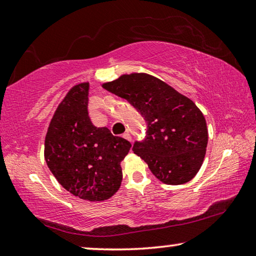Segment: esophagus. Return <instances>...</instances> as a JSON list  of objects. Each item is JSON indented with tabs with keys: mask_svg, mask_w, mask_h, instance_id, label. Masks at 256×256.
Masks as SVG:
<instances>
[{
	"mask_svg": "<svg viewBox=\"0 0 256 256\" xmlns=\"http://www.w3.org/2000/svg\"><path fill=\"white\" fill-rule=\"evenodd\" d=\"M123 136H124L125 139H126V140H128V141H132V136H131V134H130L128 132H125L124 134H123Z\"/></svg>",
	"mask_w": 256,
	"mask_h": 256,
	"instance_id": "34e87169",
	"label": "esophagus"
}]
</instances>
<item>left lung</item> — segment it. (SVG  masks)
Segmentation results:
<instances>
[{"label":"left lung","mask_w":256,"mask_h":256,"mask_svg":"<svg viewBox=\"0 0 256 256\" xmlns=\"http://www.w3.org/2000/svg\"><path fill=\"white\" fill-rule=\"evenodd\" d=\"M102 88L128 100L144 117L146 136L132 150L158 180L182 184L196 176L208 136L205 117L192 100L148 74L123 75Z\"/></svg>","instance_id":"1"}]
</instances>
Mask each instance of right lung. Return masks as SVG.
Listing matches in <instances>:
<instances>
[{
  "mask_svg": "<svg viewBox=\"0 0 256 256\" xmlns=\"http://www.w3.org/2000/svg\"><path fill=\"white\" fill-rule=\"evenodd\" d=\"M88 83L76 85L56 108L48 128L44 157L67 192L90 202L110 198L120 186V162L131 144L96 128L88 112Z\"/></svg>",
  "mask_w": 256,
  "mask_h": 256,
  "instance_id": "right-lung-1",
  "label": "right lung"
}]
</instances>
